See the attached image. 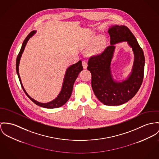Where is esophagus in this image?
I'll return each instance as SVG.
<instances>
[{
  "mask_svg": "<svg viewBox=\"0 0 159 159\" xmlns=\"http://www.w3.org/2000/svg\"><path fill=\"white\" fill-rule=\"evenodd\" d=\"M82 66H83V68H84V69H86V68H87V66H88V64H87V62H86V61H82Z\"/></svg>",
  "mask_w": 159,
  "mask_h": 159,
  "instance_id": "esophagus-1",
  "label": "esophagus"
}]
</instances>
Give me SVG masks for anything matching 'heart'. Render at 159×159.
<instances>
[{"mask_svg":"<svg viewBox=\"0 0 159 159\" xmlns=\"http://www.w3.org/2000/svg\"><path fill=\"white\" fill-rule=\"evenodd\" d=\"M96 37L94 36H92L89 38V44H92L95 42V43L94 45L88 49V54L90 56H93V55H96L98 54L102 48V45H103V42L102 41L98 40L96 42Z\"/></svg>","mask_w":159,"mask_h":159,"instance_id":"b5f03b06","label":"heart"}]
</instances>
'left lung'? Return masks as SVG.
Masks as SVG:
<instances>
[{"mask_svg": "<svg viewBox=\"0 0 159 159\" xmlns=\"http://www.w3.org/2000/svg\"><path fill=\"white\" fill-rule=\"evenodd\" d=\"M108 31L111 45L102 54L90 57L87 69L92 75V88L98 100L105 105L118 106L131 100L140 89L144 76L145 56L136 38L128 27L116 25L110 27ZM123 41H126L132 48L135 60L129 77L117 81L113 78L110 64L115 45Z\"/></svg>", "mask_w": 159, "mask_h": 159, "instance_id": "1", "label": "left lung"}]
</instances>
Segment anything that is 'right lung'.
<instances>
[{
  "mask_svg": "<svg viewBox=\"0 0 159 159\" xmlns=\"http://www.w3.org/2000/svg\"><path fill=\"white\" fill-rule=\"evenodd\" d=\"M36 31H31L25 38L24 41L22 43L21 49L17 56V60H16V72L17 74L19 81H20V84L22 86V88L24 91L25 93L35 104H36L37 105H38L39 107L45 108H59V107H61V106H63L64 104H65L71 96V94L73 92L74 84L77 77H78L79 74L83 70L82 61H79L77 63L70 66L66 69V73H65V76H64L63 84H62L61 91L59 93V95L57 96V98H55L52 101L47 102V103H41V102H37L36 100L33 99V98H31L28 94V93H26V91L24 89V86L22 85L21 79H20V75H19V63H20V58L22 57V53L24 52L25 46H26L28 41L31 37L34 36L36 34Z\"/></svg>",
  "mask_w": 159,
  "mask_h": 159,
  "instance_id": "add662e5",
  "label": "right lung"
}]
</instances>
